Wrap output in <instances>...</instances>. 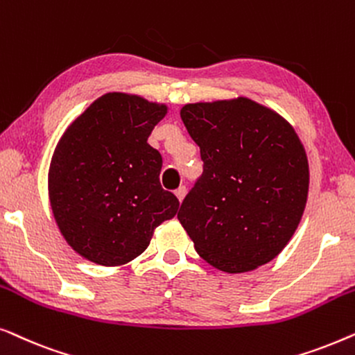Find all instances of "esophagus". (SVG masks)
Here are the masks:
<instances>
[{"mask_svg":"<svg viewBox=\"0 0 355 355\" xmlns=\"http://www.w3.org/2000/svg\"><path fill=\"white\" fill-rule=\"evenodd\" d=\"M174 193H176L179 202H182L184 197H186V193H187V189H186V186H181V187H178L176 191H174Z\"/></svg>","mask_w":355,"mask_h":355,"instance_id":"esophagus-1","label":"esophagus"}]
</instances>
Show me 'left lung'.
Segmentation results:
<instances>
[{
    "label": "left lung",
    "mask_w": 355,
    "mask_h": 355,
    "mask_svg": "<svg viewBox=\"0 0 355 355\" xmlns=\"http://www.w3.org/2000/svg\"><path fill=\"white\" fill-rule=\"evenodd\" d=\"M203 173L178 220L203 260L244 273L268 263L297 230L309 193V162L291 124L249 98L181 110Z\"/></svg>",
    "instance_id": "8db88e82"
}]
</instances>
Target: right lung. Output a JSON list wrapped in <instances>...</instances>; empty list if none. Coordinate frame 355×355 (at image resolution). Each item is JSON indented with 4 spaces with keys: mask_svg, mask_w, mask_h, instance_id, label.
I'll return each instance as SVG.
<instances>
[{
    "mask_svg": "<svg viewBox=\"0 0 355 355\" xmlns=\"http://www.w3.org/2000/svg\"><path fill=\"white\" fill-rule=\"evenodd\" d=\"M166 106L125 94L95 100L58 144L48 173L53 215L72 249L98 265L128 263L179 200L159 184L163 158L147 144Z\"/></svg>",
    "mask_w": 355,
    "mask_h": 355,
    "instance_id": "obj_1",
    "label": "right lung"
}]
</instances>
